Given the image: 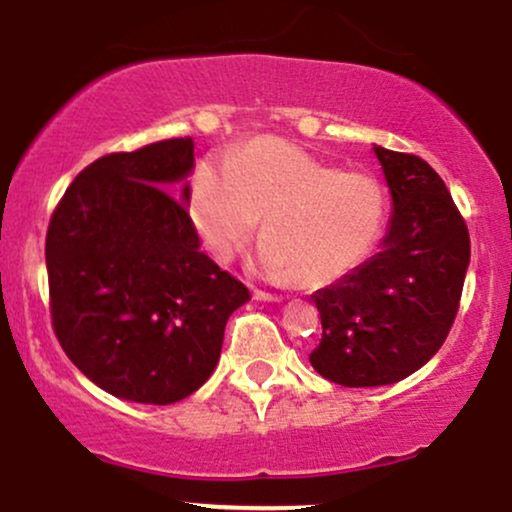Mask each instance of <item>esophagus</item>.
<instances>
[{
  "label": "esophagus",
  "mask_w": 512,
  "mask_h": 512,
  "mask_svg": "<svg viewBox=\"0 0 512 512\" xmlns=\"http://www.w3.org/2000/svg\"><path fill=\"white\" fill-rule=\"evenodd\" d=\"M254 299H258V302H282V294H270L266 290H254Z\"/></svg>",
  "instance_id": "obj_1"
}]
</instances>
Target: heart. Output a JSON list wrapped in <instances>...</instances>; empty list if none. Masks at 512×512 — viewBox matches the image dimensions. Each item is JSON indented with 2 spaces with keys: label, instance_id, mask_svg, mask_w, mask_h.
<instances>
[{
  "label": "heart",
  "instance_id": "1",
  "mask_svg": "<svg viewBox=\"0 0 512 512\" xmlns=\"http://www.w3.org/2000/svg\"><path fill=\"white\" fill-rule=\"evenodd\" d=\"M266 215L256 266L278 282L323 287L374 254L388 222L386 186L364 170H338L278 136H258L191 179V218L218 261H232Z\"/></svg>",
  "mask_w": 512,
  "mask_h": 512
}]
</instances>
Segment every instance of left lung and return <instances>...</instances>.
I'll list each match as a JSON object with an SVG mask.
<instances>
[{"label":"left lung","instance_id":"8db88e82","mask_svg":"<svg viewBox=\"0 0 512 512\" xmlns=\"http://www.w3.org/2000/svg\"><path fill=\"white\" fill-rule=\"evenodd\" d=\"M393 194L383 251L318 290L321 345L309 362L347 388L395 383L446 342L470 266V232L429 162L376 146Z\"/></svg>","mask_w":512,"mask_h":512}]
</instances>
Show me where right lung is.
<instances>
[{
	"instance_id": "right-lung-1",
	"label": "right lung",
	"mask_w": 512,
	"mask_h": 512,
	"mask_svg": "<svg viewBox=\"0 0 512 512\" xmlns=\"http://www.w3.org/2000/svg\"><path fill=\"white\" fill-rule=\"evenodd\" d=\"M191 167L189 136L102 155L69 184L47 227L54 335L117 398L172 405L201 388L227 318L249 302L246 285L198 249L189 210L166 191Z\"/></svg>"
}]
</instances>
